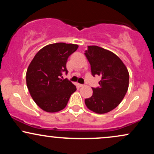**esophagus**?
<instances>
[{
  "instance_id": "esophagus-1",
  "label": "esophagus",
  "mask_w": 154,
  "mask_h": 154,
  "mask_svg": "<svg viewBox=\"0 0 154 154\" xmlns=\"http://www.w3.org/2000/svg\"><path fill=\"white\" fill-rule=\"evenodd\" d=\"M78 86L79 88H82V87H83V86H84V85H82V84H78Z\"/></svg>"
}]
</instances>
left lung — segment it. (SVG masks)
Returning a JSON list of instances; mask_svg holds the SVG:
<instances>
[{
  "instance_id": "left-lung-1",
  "label": "left lung",
  "mask_w": 154,
  "mask_h": 154,
  "mask_svg": "<svg viewBox=\"0 0 154 154\" xmlns=\"http://www.w3.org/2000/svg\"><path fill=\"white\" fill-rule=\"evenodd\" d=\"M91 64V75L100 76L99 87L92 88L93 93L85 100L90 110L105 114L117 106L129 86L128 69L122 60L111 51L96 45L88 46L85 53Z\"/></svg>"
}]
</instances>
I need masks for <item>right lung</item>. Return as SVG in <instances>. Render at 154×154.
I'll return each instance as SVG.
<instances>
[{
	"label": "right lung",
	"instance_id": "obj_1",
	"mask_svg": "<svg viewBox=\"0 0 154 154\" xmlns=\"http://www.w3.org/2000/svg\"><path fill=\"white\" fill-rule=\"evenodd\" d=\"M78 48L75 44L58 43L48 45L37 53L27 69L26 85L32 98L47 112H57L66 107L77 88L69 79L66 64L69 56Z\"/></svg>",
	"mask_w": 154,
	"mask_h": 154
}]
</instances>
